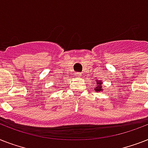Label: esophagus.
<instances>
[{"mask_svg": "<svg viewBox=\"0 0 148 148\" xmlns=\"http://www.w3.org/2000/svg\"><path fill=\"white\" fill-rule=\"evenodd\" d=\"M76 75L77 77H80V76H81V73H77L76 74Z\"/></svg>", "mask_w": 148, "mask_h": 148, "instance_id": "1", "label": "esophagus"}]
</instances>
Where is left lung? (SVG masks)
Returning <instances> with one entry per match:
<instances>
[{
	"mask_svg": "<svg viewBox=\"0 0 148 148\" xmlns=\"http://www.w3.org/2000/svg\"><path fill=\"white\" fill-rule=\"evenodd\" d=\"M97 81V85L95 88V90L96 91H102L103 89H102V81Z\"/></svg>",
	"mask_w": 148,
	"mask_h": 148,
	"instance_id": "left-lung-1",
	"label": "left lung"
}]
</instances>
